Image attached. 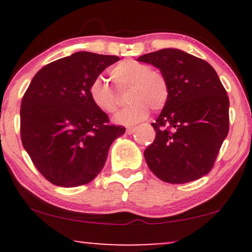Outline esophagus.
I'll use <instances>...</instances> for the list:
<instances>
[{
    "label": "esophagus",
    "instance_id": "34e87169",
    "mask_svg": "<svg viewBox=\"0 0 252 252\" xmlns=\"http://www.w3.org/2000/svg\"><path fill=\"white\" fill-rule=\"evenodd\" d=\"M134 132H135V127H127L126 129L127 134H133Z\"/></svg>",
    "mask_w": 252,
    "mask_h": 252
}]
</instances>
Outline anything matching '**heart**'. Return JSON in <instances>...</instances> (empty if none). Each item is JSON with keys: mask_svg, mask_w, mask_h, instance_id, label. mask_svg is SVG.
<instances>
[{"mask_svg": "<svg viewBox=\"0 0 252 252\" xmlns=\"http://www.w3.org/2000/svg\"><path fill=\"white\" fill-rule=\"evenodd\" d=\"M112 80L120 91L129 89L132 102L122 110L116 120L125 125H133L149 116L150 109L160 111L170 99V84L163 72L136 60L122 61L110 71ZM89 95L94 104L102 111L113 113L118 109L119 94L102 78H95L89 86Z\"/></svg>", "mask_w": 252, "mask_h": 252, "instance_id": "heart-1", "label": "heart"}]
</instances>
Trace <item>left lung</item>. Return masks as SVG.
Returning <instances> with one entry per match:
<instances>
[{
    "instance_id": "obj_1",
    "label": "left lung",
    "mask_w": 252,
    "mask_h": 252,
    "mask_svg": "<svg viewBox=\"0 0 252 252\" xmlns=\"http://www.w3.org/2000/svg\"><path fill=\"white\" fill-rule=\"evenodd\" d=\"M166 75L170 99L157 120L154 142L144 150L150 171L161 181L186 184L212 170L229 130V98L211 65L179 49L140 56Z\"/></svg>"
}]
</instances>
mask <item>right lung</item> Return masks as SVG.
Listing matches in <instances>:
<instances>
[{"label":"right lung","instance_id":"obj_1","mask_svg":"<svg viewBox=\"0 0 252 252\" xmlns=\"http://www.w3.org/2000/svg\"><path fill=\"white\" fill-rule=\"evenodd\" d=\"M118 56L79 51L43 66L20 105V137L34 166L51 184L78 187L97 177L125 127L93 103L89 86Z\"/></svg>","mask_w":252,"mask_h":252}]
</instances>
